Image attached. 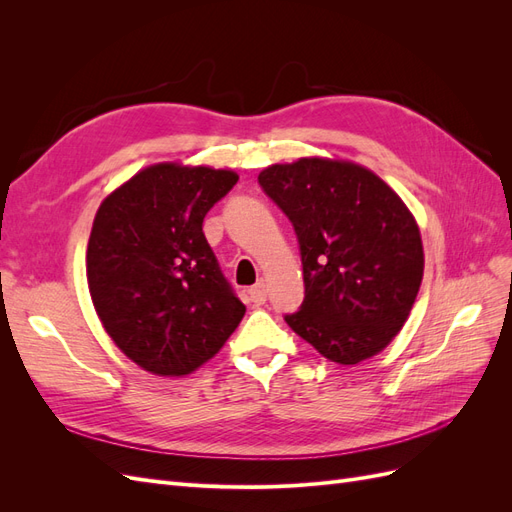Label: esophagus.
Wrapping results in <instances>:
<instances>
[{
	"mask_svg": "<svg viewBox=\"0 0 512 512\" xmlns=\"http://www.w3.org/2000/svg\"><path fill=\"white\" fill-rule=\"evenodd\" d=\"M247 294H250V301L254 305H262V303L267 301V286L262 284V282H258L256 286H252L250 290H247Z\"/></svg>",
	"mask_w": 512,
	"mask_h": 512,
	"instance_id": "obj_1",
	"label": "esophagus"
}]
</instances>
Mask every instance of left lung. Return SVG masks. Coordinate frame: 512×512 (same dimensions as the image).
Instances as JSON below:
<instances>
[{"label":"left lung","mask_w":512,"mask_h":512,"mask_svg":"<svg viewBox=\"0 0 512 512\" xmlns=\"http://www.w3.org/2000/svg\"><path fill=\"white\" fill-rule=\"evenodd\" d=\"M258 183L297 232L305 299L288 327L339 365L391 344L423 280L412 213L371 170L339 160L273 164Z\"/></svg>","instance_id":"obj_1"}]
</instances>
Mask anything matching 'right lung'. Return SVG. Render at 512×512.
<instances>
[{"label":"right lung","instance_id":"1","mask_svg":"<svg viewBox=\"0 0 512 512\" xmlns=\"http://www.w3.org/2000/svg\"><path fill=\"white\" fill-rule=\"evenodd\" d=\"M237 181L232 170L156 164L96 213L87 245L91 301L121 352L151 374H192L245 314L203 232L205 215Z\"/></svg>","mask_w":512,"mask_h":512}]
</instances>
